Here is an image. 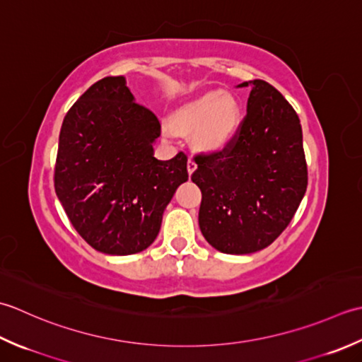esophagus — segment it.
Masks as SVG:
<instances>
[{
  "label": "esophagus",
  "mask_w": 362,
  "mask_h": 362,
  "mask_svg": "<svg viewBox=\"0 0 362 362\" xmlns=\"http://www.w3.org/2000/svg\"><path fill=\"white\" fill-rule=\"evenodd\" d=\"M195 170H197L195 160H194V159H189V160H187V173L192 176V173H194Z\"/></svg>",
  "instance_id": "obj_1"
}]
</instances>
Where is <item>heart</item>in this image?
Here are the masks:
<instances>
[{"instance_id": "heart-1", "label": "heart", "mask_w": 362, "mask_h": 362, "mask_svg": "<svg viewBox=\"0 0 362 362\" xmlns=\"http://www.w3.org/2000/svg\"><path fill=\"white\" fill-rule=\"evenodd\" d=\"M240 122L238 101L220 92L202 95L170 115V127L182 134H192L195 148L204 153L228 148L238 136Z\"/></svg>"}]
</instances>
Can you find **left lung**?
Instances as JSON below:
<instances>
[{
	"mask_svg": "<svg viewBox=\"0 0 362 362\" xmlns=\"http://www.w3.org/2000/svg\"><path fill=\"white\" fill-rule=\"evenodd\" d=\"M248 86L247 115L234 142L220 153L195 156L192 175L202 190V234L226 255L269 247L291 223L308 186L297 112L265 81L238 87Z\"/></svg>",
	"mask_w": 362,
	"mask_h": 362,
	"instance_id": "8db88e82",
	"label": "left lung"
}]
</instances>
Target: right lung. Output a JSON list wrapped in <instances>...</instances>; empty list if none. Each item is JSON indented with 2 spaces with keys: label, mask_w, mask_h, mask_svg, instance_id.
I'll use <instances>...</instances> for the list:
<instances>
[{
  "label": "right lung",
  "mask_w": 362,
  "mask_h": 362,
  "mask_svg": "<svg viewBox=\"0 0 362 362\" xmlns=\"http://www.w3.org/2000/svg\"><path fill=\"white\" fill-rule=\"evenodd\" d=\"M160 123L124 76L90 86L65 115L54 189L71 225L97 252L127 256L158 238L162 214L189 180L187 156L154 158Z\"/></svg>",
  "instance_id": "obj_1"
}]
</instances>
